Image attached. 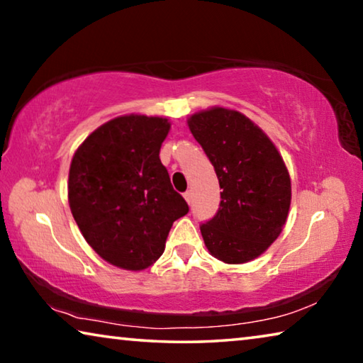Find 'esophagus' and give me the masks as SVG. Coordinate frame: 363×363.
<instances>
[{
    "mask_svg": "<svg viewBox=\"0 0 363 363\" xmlns=\"http://www.w3.org/2000/svg\"><path fill=\"white\" fill-rule=\"evenodd\" d=\"M184 199H186V201H187L189 205L192 203V200H194V194H192V190H187V192L184 194Z\"/></svg>",
    "mask_w": 363,
    "mask_h": 363,
    "instance_id": "esophagus-1",
    "label": "esophagus"
}]
</instances>
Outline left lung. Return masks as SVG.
<instances>
[{"label": "left lung", "instance_id": "8db88e82", "mask_svg": "<svg viewBox=\"0 0 363 363\" xmlns=\"http://www.w3.org/2000/svg\"><path fill=\"white\" fill-rule=\"evenodd\" d=\"M189 128L223 189L216 214L200 224L206 248L227 264L255 259L280 235L290 210L284 160L266 134L235 110L195 113Z\"/></svg>", "mask_w": 363, "mask_h": 363}]
</instances>
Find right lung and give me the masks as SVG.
I'll use <instances>...</instances> for the list:
<instances>
[{"instance_id":"add662e5","label":"right lung","mask_w":363,"mask_h":363,"mask_svg":"<svg viewBox=\"0 0 363 363\" xmlns=\"http://www.w3.org/2000/svg\"><path fill=\"white\" fill-rule=\"evenodd\" d=\"M167 118L120 116L79 145L70 164L69 201L91 247L107 262L140 270L155 262L187 201L160 162Z\"/></svg>"}]
</instances>
